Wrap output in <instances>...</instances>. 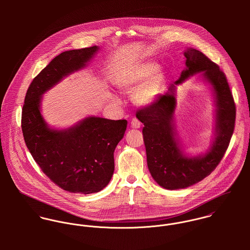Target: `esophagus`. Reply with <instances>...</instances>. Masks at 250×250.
Segmentation results:
<instances>
[{
  "label": "esophagus",
  "instance_id": "1",
  "mask_svg": "<svg viewBox=\"0 0 250 250\" xmlns=\"http://www.w3.org/2000/svg\"><path fill=\"white\" fill-rule=\"evenodd\" d=\"M141 122L138 120V119H136V118H134L132 121H131V127L133 128V129H140L141 128Z\"/></svg>",
  "mask_w": 250,
  "mask_h": 250
}]
</instances>
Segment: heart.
<instances>
[{
    "label": "heart",
    "mask_w": 250,
    "mask_h": 250,
    "mask_svg": "<svg viewBox=\"0 0 250 250\" xmlns=\"http://www.w3.org/2000/svg\"><path fill=\"white\" fill-rule=\"evenodd\" d=\"M166 73L153 62L134 65L121 72L115 79L116 87L123 93H132V101L138 107L152 105L166 85Z\"/></svg>",
    "instance_id": "obj_1"
}]
</instances>
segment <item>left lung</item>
<instances>
[{
  "label": "left lung",
  "mask_w": 250,
  "mask_h": 250,
  "mask_svg": "<svg viewBox=\"0 0 250 250\" xmlns=\"http://www.w3.org/2000/svg\"><path fill=\"white\" fill-rule=\"evenodd\" d=\"M186 68L152 106L138 112L143 122L147 166L153 179L167 189L190 187L211 174L224 156L232 138L236 107L224 73L203 53L193 48L184 51ZM202 72L214 96V139L204 154L188 155L181 147L174 124L176 88L193 74Z\"/></svg>",
  "instance_id": "left-lung-1"
}]
</instances>
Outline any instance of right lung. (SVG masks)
Returning a JSON list of instances; mask_svg holds the SVG:
<instances>
[{
    "label": "right lung",
    "instance_id": "obj_1",
    "mask_svg": "<svg viewBox=\"0 0 250 250\" xmlns=\"http://www.w3.org/2000/svg\"><path fill=\"white\" fill-rule=\"evenodd\" d=\"M98 46L57 56L30 84L22 110L26 145L48 178L64 190L89 194L102 190L112 177L113 153L127 120L88 116L66 129L51 128L41 113L42 96L74 72L88 65Z\"/></svg>",
    "mask_w": 250,
    "mask_h": 250
}]
</instances>
